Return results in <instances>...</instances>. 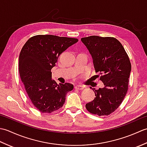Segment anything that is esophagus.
Listing matches in <instances>:
<instances>
[{
	"mask_svg": "<svg viewBox=\"0 0 147 147\" xmlns=\"http://www.w3.org/2000/svg\"><path fill=\"white\" fill-rule=\"evenodd\" d=\"M84 87L82 85H76L74 86V89L75 90H82L83 89Z\"/></svg>",
	"mask_w": 147,
	"mask_h": 147,
	"instance_id": "obj_1",
	"label": "esophagus"
}]
</instances>
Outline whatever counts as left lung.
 Returning <instances> with one entry per match:
<instances>
[{"label":"left lung","mask_w":147,"mask_h":147,"mask_svg":"<svg viewBox=\"0 0 147 147\" xmlns=\"http://www.w3.org/2000/svg\"><path fill=\"white\" fill-rule=\"evenodd\" d=\"M91 54L96 73L104 85L98 90L92 88L95 97L86 108L93 114L108 115L123 102L128 89L131 70L129 59L120 42L114 37L90 36L81 39Z\"/></svg>","instance_id":"1"}]
</instances>
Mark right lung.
Segmentation results:
<instances>
[{
    "label": "right lung",
    "mask_w": 147,
    "mask_h": 147,
    "mask_svg": "<svg viewBox=\"0 0 147 147\" xmlns=\"http://www.w3.org/2000/svg\"><path fill=\"white\" fill-rule=\"evenodd\" d=\"M77 38L51 35L31 37L19 57V71L26 92L33 105L43 113H51L63 106L72 84H57L51 69L59 56L76 43Z\"/></svg>",
    "instance_id": "obj_1"
}]
</instances>
